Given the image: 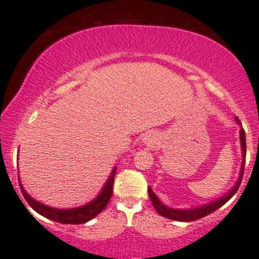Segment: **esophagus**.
<instances>
[{
	"mask_svg": "<svg viewBox=\"0 0 259 259\" xmlns=\"http://www.w3.org/2000/svg\"><path fill=\"white\" fill-rule=\"evenodd\" d=\"M154 140H156V136H154L153 133H146L142 138V144L146 145V146H152Z\"/></svg>",
	"mask_w": 259,
	"mask_h": 259,
	"instance_id": "1",
	"label": "esophagus"
}]
</instances>
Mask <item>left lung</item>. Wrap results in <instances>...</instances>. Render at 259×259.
I'll list each match as a JSON object with an SVG mask.
<instances>
[{
    "label": "left lung",
    "instance_id": "left-lung-1",
    "mask_svg": "<svg viewBox=\"0 0 259 259\" xmlns=\"http://www.w3.org/2000/svg\"><path fill=\"white\" fill-rule=\"evenodd\" d=\"M235 120L237 123H240V120L237 119V117H235ZM240 141H241V150H242V165H241V170H240V177L237 179L236 184H235L233 189L229 191V194H227L223 197L219 198L214 202H210V203L204 204V206L201 207H196V208H190V209H175V208H169L167 206L162 203L158 200L156 194L152 191L151 187H148V196H150L151 201H152L153 207L156 208L157 213H159L162 217H165L168 219H173V221H178V222H192V221H197V219L203 218L210 213H213L214 210L221 208L223 204H225L227 202L230 200L233 196L236 194L237 189H239L240 184H241L242 180V175H243V167H245V157H246V135H245V130L241 129L240 130Z\"/></svg>",
    "mask_w": 259,
    "mask_h": 259
}]
</instances>
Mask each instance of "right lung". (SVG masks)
Instances as JSON below:
<instances>
[{
	"label": "right lung",
	"mask_w": 259,
	"mask_h": 259,
	"mask_svg": "<svg viewBox=\"0 0 259 259\" xmlns=\"http://www.w3.org/2000/svg\"><path fill=\"white\" fill-rule=\"evenodd\" d=\"M115 170L117 169H113L111 175H109L108 180L103 186V189L101 190L100 195L95 198L94 201L89 202L88 204L81 207L76 208H69V209H58V208H52L46 206V204L40 203V202L34 200L31 196L28 195V192L25 191L24 187H23L22 183L19 179V186L20 191H22L23 196H24L25 201L28 202L29 206H30L35 212H37L38 214L44 215L45 218H49L51 221L62 223V224H82L91 221L92 218H95L96 215H99L103 209H105L107 204H108L109 200H111L112 194H113V183H114V177H115Z\"/></svg>",
	"instance_id": "obj_1"
}]
</instances>
